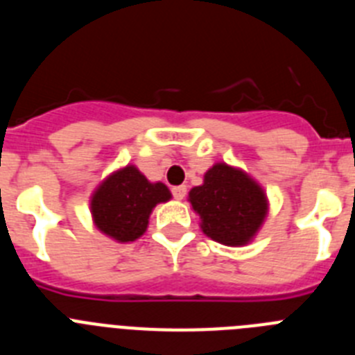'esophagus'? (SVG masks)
Here are the masks:
<instances>
[{"label":"esophagus","mask_w":355,"mask_h":355,"mask_svg":"<svg viewBox=\"0 0 355 355\" xmlns=\"http://www.w3.org/2000/svg\"><path fill=\"white\" fill-rule=\"evenodd\" d=\"M172 196H174L175 200L184 199V196H187V187H184V184H180V187H174V188H172Z\"/></svg>","instance_id":"1"}]
</instances>
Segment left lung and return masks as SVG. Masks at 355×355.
<instances>
[{"instance_id":"obj_1","label":"left lung","mask_w":355,"mask_h":355,"mask_svg":"<svg viewBox=\"0 0 355 355\" xmlns=\"http://www.w3.org/2000/svg\"><path fill=\"white\" fill-rule=\"evenodd\" d=\"M206 236L222 245H247L268 213L265 190L241 168L215 163L188 193Z\"/></svg>"}]
</instances>
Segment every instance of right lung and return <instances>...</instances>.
I'll list each match as a JSON object with an SVG mask.
<instances>
[{
  "instance_id": "add662e5",
  "label": "right lung",
  "mask_w": 355,
  "mask_h": 355,
  "mask_svg": "<svg viewBox=\"0 0 355 355\" xmlns=\"http://www.w3.org/2000/svg\"><path fill=\"white\" fill-rule=\"evenodd\" d=\"M171 197L165 184L150 183L135 165H126L96 188L90 197V213L103 234L128 243L146 233L153 208Z\"/></svg>"
}]
</instances>
